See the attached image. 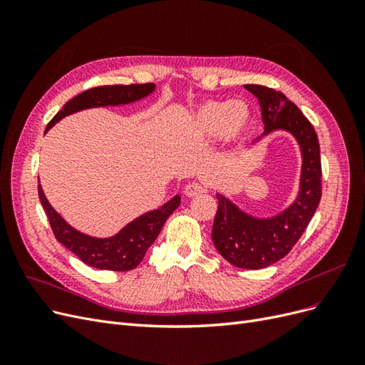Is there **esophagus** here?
<instances>
[{
	"label": "esophagus",
	"mask_w": 365,
	"mask_h": 365,
	"mask_svg": "<svg viewBox=\"0 0 365 365\" xmlns=\"http://www.w3.org/2000/svg\"><path fill=\"white\" fill-rule=\"evenodd\" d=\"M202 192H205V187L201 182H189L184 187V195L189 197H195L197 195H201Z\"/></svg>",
	"instance_id": "1"
}]
</instances>
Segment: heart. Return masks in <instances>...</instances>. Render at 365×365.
I'll use <instances>...</instances> for the list:
<instances>
[{"label":"heart","mask_w":365,"mask_h":365,"mask_svg":"<svg viewBox=\"0 0 365 365\" xmlns=\"http://www.w3.org/2000/svg\"><path fill=\"white\" fill-rule=\"evenodd\" d=\"M251 111L244 102L210 101L197 108L189 120V132L197 138L231 141L247 130Z\"/></svg>","instance_id":"1"}]
</instances>
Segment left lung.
Listing matches in <instances>:
<instances>
[{
  "label": "left lung",
  "instance_id": "8db88e82",
  "mask_svg": "<svg viewBox=\"0 0 365 365\" xmlns=\"http://www.w3.org/2000/svg\"><path fill=\"white\" fill-rule=\"evenodd\" d=\"M259 98L263 135L284 129L297 138L302 149L303 165L300 193L294 204L279 216L256 219L216 195L217 212L212 239L227 262L244 269H260L279 262L288 254L311 222L322 200V158L317 132L303 113L283 93L263 85H245Z\"/></svg>",
  "mask_w": 365,
  "mask_h": 365
}]
</instances>
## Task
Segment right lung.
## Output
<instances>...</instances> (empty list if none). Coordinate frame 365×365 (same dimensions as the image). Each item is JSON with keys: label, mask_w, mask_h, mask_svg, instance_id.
<instances>
[{"label": "right lung", "mask_w": 365, "mask_h": 365, "mask_svg": "<svg viewBox=\"0 0 365 365\" xmlns=\"http://www.w3.org/2000/svg\"><path fill=\"white\" fill-rule=\"evenodd\" d=\"M153 88H155L153 83L103 85L91 88V90L77 94L70 102L65 103L61 111L50 120L46 132L65 115L86 108L135 102L152 93ZM38 195L43 210H46L53 235L58 242L74 252L88 267L106 271H129L137 268L138 263L145 257L148 248L160 235L165 219L178 208L181 202V197L176 195L158 210H153V212L132 220L114 237L96 239L79 233L65 222L48 204L41 185H38Z\"/></svg>", "instance_id": "right-lung-1"}]
</instances>
